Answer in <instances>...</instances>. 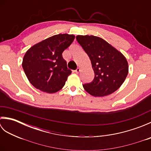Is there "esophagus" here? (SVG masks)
I'll return each mask as SVG.
<instances>
[{"mask_svg":"<svg viewBox=\"0 0 151 151\" xmlns=\"http://www.w3.org/2000/svg\"><path fill=\"white\" fill-rule=\"evenodd\" d=\"M80 70H81V69L78 68H78L75 70V73H78L80 72Z\"/></svg>","mask_w":151,"mask_h":151,"instance_id":"esophagus-1","label":"esophagus"}]
</instances>
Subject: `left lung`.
I'll return each mask as SVG.
<instances>
[{
    "mask_svg": "<svg viewBox=\"0 0 151 151\" xmlns=\"http://www.w3.org/2000/svg\"><path fill=\"white\" fill-rule=\"evenodd\" d=\"M76 38L90 59L95 73L91 82L83 84L85 90L94 97H103L116 91L129 72L125 57L101 37L77 36Z\"/></svg>",
    "mask_w": 151,
    "mask_h": 151,
    "instance_id": "obj_1",
    "label": "left lung"
}]
</instances>
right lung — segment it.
I'll list each match as a JSON object with an SVG mask.
<instances>
[{"mask_svg": "<svg viewBox=\"0 0 151 151\" xmlns=\"http://www.w3.org/2000/svg\"><path fill=\"white\" fill-rule=\"evenodd\" d=\"M74 39V35L60 34L41 41L27 50L22 65L28 81L35 88L53 93L63 87L71 70L67 69L62 53Z\"/></svg>", "mask_w": 151, "mask_h": 151, "instance_id": "obj_1", "label": "right lung"}]
</instances>
